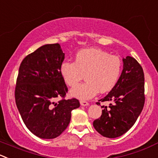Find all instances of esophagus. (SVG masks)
<instances>
[{"label":"esophagus","mask_w":158,"mask_h":158,"mask_svg":"<svg viewBox=\"0 0 158 158\" xmlns=\"http://www.w3.org/2000/svg\"><path fill=\"white\" fill-rule=\"evenodd\" d=\"M80 104H81V106H85L89 105V102H87V101H85V100H81Z\"/></svg>","instance_id":"34e87169"}]
</instances>
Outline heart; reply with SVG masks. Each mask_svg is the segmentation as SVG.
Returning <instances> with one entry per match:
<instances>
[{
	"mask_svg": "<svg viewBox=\"0 0 158 158\" xmlns=\"http://www.w3.org/2000/svg\"><path fill=\"white\" fill-rule=\"evenodd\" d=\"M123 69V62L117 56H111L99 48H85L78 52L75 62L65 61L60 73L65 83L73 87L85 75L87 82L77 86L70 92L79 99H89L111 90L117 82Z\"/></svg>",
	"mask_w": 158,
	"mask_h": 158,
	"instance_id": "b5f03b06",
	"label": "heart"
}]
</instances>
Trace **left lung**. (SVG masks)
I'll return each mask as SVG.
<instances>
[{
  "mask_svg": "<svg viewBox=\"0 0 158 158\" xmlns=\"http://www.w3.org/2000/svg\"><path fill=\"white\" fill-rule=\"evenodd\" d=\"M123 69L111 91L99 102H110L109 107L102 106V115L93 121L99 134L108 138L124 134L133 127L141 113L145 102L144 74L134 58L123 59ZM97 102V105L100 102Z\"/></svg>",
  "mask_w": 158,
  "mask_h": 158,
  "instance_id": "left-lung-1",
  "label": "left lung"
}]
</instances>
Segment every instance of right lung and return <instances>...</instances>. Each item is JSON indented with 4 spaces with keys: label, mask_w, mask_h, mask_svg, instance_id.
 I'll list each match as a JSON object with an SVG mask.
<instances>
[{
    "label": "right lung",
    "mask_w": 158,
    "mask_h": 158,
    "mask_svg": "<svg viewBox=\"0 0 158 158\" xmlns=\"http://www.w3.org/2000/svg\"><path fill=\"white\" fill-rule=\"evenodd\" d=\"M64 59L59 44H48L27 55L19 67L17 107L27 129L42 139L59 137L69 124L72 110L80 106L76 98L65 99L68 87L60 73Z\"/></svg>",
    "instance_id": "right-lung-1"
}]
</instances>
